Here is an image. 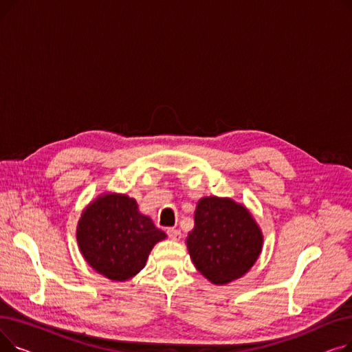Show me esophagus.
Instances as JSON below:
<instances>
[{"label":"esophagus","mask_w":352,"mask_h":352,"mask_svg":"<svg viewBox=\"0 0 352 352\" xmlns=\"http://www.w3.org/2000/svg\"><path fill=\"white\" fill-rule=\"evenodd\" d=\"M166 235H168L171 239H174V241H179V239H181V231L175 230V228L166 230Z\"/></svg>","instance_id":"obj_1"}]
</instances>
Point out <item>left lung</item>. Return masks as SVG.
Listing matches in <instances>:
<instances>
[{
    "label": "left lung",
    "instance_id": "1",
    "mask_svg": "<svg viewBox=\"0 0 352 352\" xmlns=\"http://www.w3.org/2000/svg\"><path fill=\"white\" fill-rule=\"evenodd\" d=\"M187 247L195 268L214 284L243 276L263 248V234L250 211L230 198H202Z\"/></svg>",
    "mask_w": 352,
    "mask_h": 352
}]
</instances>
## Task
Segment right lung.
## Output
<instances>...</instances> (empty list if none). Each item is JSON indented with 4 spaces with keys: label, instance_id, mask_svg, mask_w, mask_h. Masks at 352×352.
I'll use <instances>...</instances> for the list:
<instances>
[{
    "label": "right lung",
    "instance_id": "1",
    "mask_svg": "<svg viewBox=\"0 0 352 352\" xmlns=\"http://www.w3.org/2000/svg\"><path fill=\"white\" fill-rule=\"evenodd\" d=\"M166 235L150 217L140 214L135 199L107 194L85 208L77 241L87 263L114 281L140 272L153 247Z\"/></svg>",
    "mask_w": 352,
    "mask_h": 352
}]
</instances>
